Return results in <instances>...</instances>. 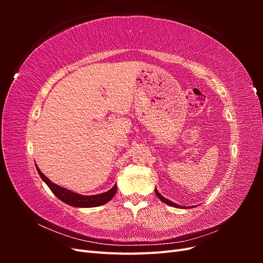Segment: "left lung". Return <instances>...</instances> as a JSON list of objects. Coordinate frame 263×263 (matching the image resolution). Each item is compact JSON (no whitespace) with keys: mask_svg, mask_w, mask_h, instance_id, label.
Listing matches in <instances>:
<instances>
[{"mask_svg":"<svg viewBox=\"0 0 263 263\" xmlns=\"http://www.w3.org/2000/svg\"><path fill=\"white\" fill-rule=\"evenodd\" d=\"M155 192H156V194H157V196L160 198V200L163 202V203H165V204H168V205H170V206H172V208H178V209H186L185 206H181V205H178V204H176V203H173V202H171V201H169V200H166V198L164 197V196H162L160 193L158 192V190L156 189L155 190Z\"/></svg>","mask_w":263,"mask_h":263,"instance_id":"obj_1","label":"left lung"}]
</instances>
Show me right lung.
Here are the masks:
<instances>
[{
  "label": "right lung",
  "instance_id": "obj_1",
  "mask_svg": "<svg viewBox=\"0 0 263 263\" xmlns=\"http://www.w3.org/2000/svg\"><path fill=\"white\" fill-rule=\"evenodd\" d=\"M36 169L39 173V176H41V178L43 179V181L51 190V192L57 196L60 201L65 202L70 206H74V208H97V206L104 205L108 201L112 200L117 191V187L115 184L112 189L104 193L97 194V195H81V194L72 192V191L54 184L53 182H51L41 170H39L37 165H36Z\"/></svg>",
  "mask_w": 263,
  "mask_h": 263
}]
</instances>
